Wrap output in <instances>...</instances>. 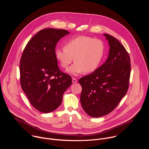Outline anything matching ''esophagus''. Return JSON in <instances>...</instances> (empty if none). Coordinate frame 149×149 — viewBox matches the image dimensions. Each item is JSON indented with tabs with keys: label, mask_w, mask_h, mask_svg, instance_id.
<instances>
[{
	"label": "esophagus",
	"mask_w": 149,
	"mask_h": 149,
	"mask_svg": "<svg viewBox=\"0 0 149 149\" xmlns=\"http://www.w3.org/2000/svg\"><path fill=\"white\" fill-rule=\"evenodd\" d=\"M72 82H73V83H76V82H77V79L76 78H72Z\"/></svg>",
	"instance_id": "1"
}]
</instances>
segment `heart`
<instances>
[{"label":"heart","instance_id":"heart-1","mask_svg":"<svg viewBox=\"0 0 149 149\" xmlns=\"http://www.w3.org/2000/svg\"><path fill=\"white\" fill-rule=\"evenodd\" d=\"M104 51L105 46L101 40L80 36L67 41L65 48H56L55 56L63 68H67L74 58L75 62L68 72L78 75L84 72H94L100 65Z\"/></svg>","mask_w":149,"mask_h":149}]
</instances>
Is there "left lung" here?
I'll return each mask as SVG.
<instances>
[{"instance_id":"1","label":"left lung","mask_w":149,"mask_h":149,"mask_svg":"<svg viewBox=\"0 0 149 149\" xmlns=\"http://www.w3.org/2000/svg\"><path fill=\"white\" fill-rule=\"evenodd\" d=\"M104 36L110 47L107 60L94 72L79 79L82 107L92 117L111 113L126 94L129 84L131 65L128 52L116 38L106 33Z\"/></svg>"}]
</instances>
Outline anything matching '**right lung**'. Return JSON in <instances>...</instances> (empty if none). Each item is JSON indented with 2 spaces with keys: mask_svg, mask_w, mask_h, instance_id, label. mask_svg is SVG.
I'll return each instance as SVG.
<instances>
[{
  "mask_svg": "<svg viewBox=\"0 0 149 149\" xmlns=\"http://www.w3.org/2000/svg\"><path fill=\"white\" fill-rule=\"evenodd\" d=\"M70 33L65 29H42L30 39L21 57V87L33 107L42 113L56 110L72 84L71 77L60 71L55 56L58 42Z\"/></svg>",
  "mask_w": 149,
  "mask_h": 149,
  "instance_id": "1",
  "label": "right lung"
}]
</instances>
